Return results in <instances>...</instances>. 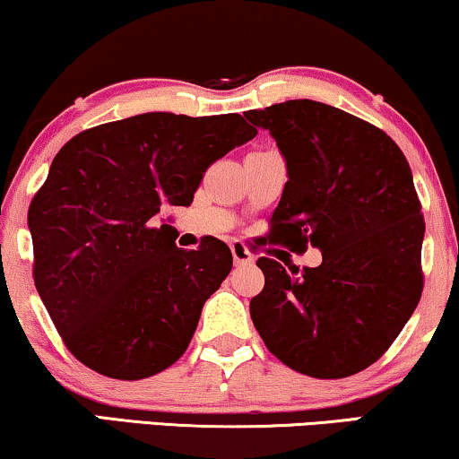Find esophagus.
Returning a JSON list of instances; mask_svg holds the SVG:
<instances>
[{"label": "esophagus", "mask_w": 459, "mask_h": 459, "mask_svg": "<svg viewBox=\"0 0 459 459\" xmlns=\"http://www.w3.org/2000/svg\"><path fill=\"white\" fill-rule=\"evenodd\" d=\"M230 252H233V258H235V264L237 266H243V264H252L254 263V254L249 252V249L243 246L241 241H230Z\"/></svg>", "instance_id": "1"}]
</instances>
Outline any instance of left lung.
I'll return each mask as SVG.
<instances>
[{
  "mask_svg": "<svg viewBox=\"0 0 459 459\" xmlns=\"http://www.w3.org/2000/svg\"><path fill=\"white\" fill-rule=\"evenodd\" d=\"M246 116L275 137L288 167L273 241L322 249V264L300 273L258 258L254 326L297 373L356 375L384 356L421 299L426 222L409 162L385 131L326 103L292 100Z\"/></svg>",
  "mask_w": 459,
  "mask_h": 459,
  "instance_id": "8db88e82",
  "label": "left lung"
}]
</instances>
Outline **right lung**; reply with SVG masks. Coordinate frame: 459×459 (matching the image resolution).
Returning <instances> with one entry per match:
<instances>
[{
	"instance_id": "right-lung-1",
	"label": "right lung",
	"mask_w": 459,
	"mask_h": 459,
	"mask_svg": "<svg viewBox=\"0 0 459 459\" xmlns=\"http://www.w3.org/2000/svg\"><path fill=\"white\" fill-rule=\"evenodd\" d=\"M239 114L150 112L74 135L29 205L33 281L84 367L137 381L169 368L233 269L224 241L176 247L156 222L190 205L207 167L256 137Z\"/></svg>"
}]
</instances>
